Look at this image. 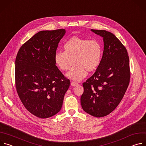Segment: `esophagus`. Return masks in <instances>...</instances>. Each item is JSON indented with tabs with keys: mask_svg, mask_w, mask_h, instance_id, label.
Masks as SVG:
<instances>
[{
	"mask_svg": "<svg viewBox=\"0 0 146 146\" xmlns=\"http://www.w3.org/2000/svg\"><path fill=\"white\" fill-rule=\"evenodd\" d=\"M70 84H71V86H73V87H76V86H77L78 85L77 83H76V82H71Z\"/></svg>",
	"mask_w": 146,
	"mask_h": 146,
	"instance_id": "obj_1",
	"label": "esophagus"
}]
</instances>
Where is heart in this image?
<instances>
[{"mask_svg": "<svg viewBox=\"0 0 146 146\" xmlns=\"http://www.w3.org/2000/svg\"><path fill=\"white\" fill-rule=\"evenodd\" d=\"M65 51H58L54 56L55 63L62 71L68 70L74 59L75 66L66 74V77L80 82L89 72H94L100 65L102 48L99 41L77 36L70 38L64 44Z\"/></svg>", "mask_w": 146, "mask_h": 146, "instance_id": "heart-1", "label": "heart"}]
</instances>
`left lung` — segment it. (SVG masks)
<instances>
[{
	"label": "left lung",
	"instance_id": "8db88e82",
	"mask_svg": "<svg viewBox=\"0 0 146 146\" xmlns=\"http://www.w3.org/2000/svg\"><path fill=\"white\" fill-rule=\"evenodd\" d=\"M103 37L104 48L100 65L82 84V109L96 117L111 113L119 105L128 87L130 70L128 52L117 37L105 30L91 29Z\"/></svg>",
	"mask_w": 146,
	"mask_h": 146
}]
</instances>
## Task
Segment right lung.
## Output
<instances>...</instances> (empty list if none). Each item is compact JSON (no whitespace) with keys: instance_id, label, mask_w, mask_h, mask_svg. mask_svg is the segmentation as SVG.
I'll use <instances>...</instances> for the list:
<instances>
[{"instance_id":"1","label":"right lung","mask_w":146,"mask_h":146,"mask_svg":"<svg viewBox=\"0 0 146 146\" xmlns=\"http://www.w3.org/2000/svg\"><path fill=\"white\" fill-rule=\"evenodd\" d=\"M64 29L40 31L19 48L15 59L18 95L34 115L47 118L61 109L70 81L55 65L54 56Z\"/></svg>"}]
</instances>
